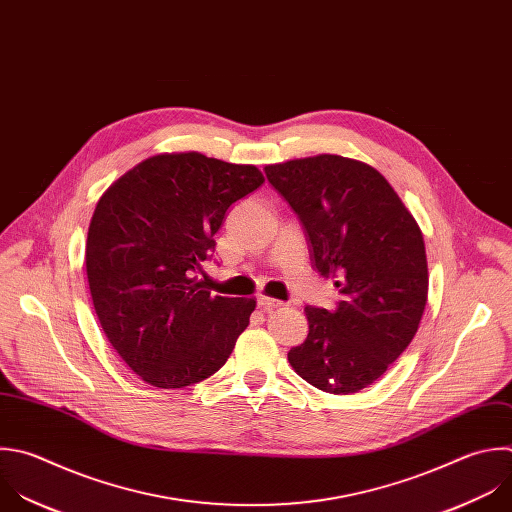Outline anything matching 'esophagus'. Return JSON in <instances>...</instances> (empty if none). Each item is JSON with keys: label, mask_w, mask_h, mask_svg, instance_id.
<instances>
[{"label": "esophagus", "mask_w": 512, "mask_h": 512, "mask_svg": "<svg viewBox=\"0 0 512 512\" xmlns=\"http://www.w3.org/2000/svg\"><path fill=\"white\" fill-rule=\"evenodd\" d=\"M257 303H259V307H261V309H267V311L283 305V301L273 299V297H267V295H259V297H257Z\"/></svg>", "instance_id": "obj_1"}]
</instances>
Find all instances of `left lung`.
<instances>
[{"label":"left lung","instance_id":"1","mask_svg":"<svg viewBox=\"0 0 512 512\" xmlns=\"http://www.w3.org/2000/svg\"><path fill=\"white\" fill-rule=\"evenodd\" d=\"M273 189L299 217L319 275L342 299L305 307L309 333L291 368L329 394H356L386 374L414 339L426 299L422 231L392 185L366 162L317 154L267 164Z\"/></svg>","mask_w":512,"mask_h":512}]
</instances>
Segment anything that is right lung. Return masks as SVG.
I'll return each instance as SVG.
<instances>
[{"label": "right lung", "instance_id": "obj_1", "mask_svg": "<svg viewBox=\"0 0 512 512\" xmlns=\"http://www.w3.org/2000/svg\"><path fill=\"white\" fill-rule=\"evenodd\" d=\"M265 183L253 164L201 152L154 154L100 197L86 241V275L110 346L154 388L213 376L257 305L211 295L195 275L227 209Z\"/></svg>", "mask_w": 512, "mask_h": 512}]
</instances>
